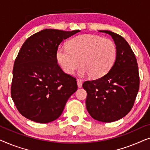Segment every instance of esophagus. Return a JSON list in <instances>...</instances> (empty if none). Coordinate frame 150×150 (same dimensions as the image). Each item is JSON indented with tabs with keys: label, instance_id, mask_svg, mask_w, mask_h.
<instances>
[{
	"label": "esophagus",
	"instance_id": "obj_1",
	"mask_svg": "<svg viewBox=\"0 0 150 150\" xmlns=\"http://www.w3.org/2000/svg\"><path fill=\"white\" fill-rule=\"evenodd\" d=\"M77 81V85H78V87H79V88L82 87V85H83V81L81 79H77L76 80Z\"/></svg>",
	"mask_w": 150,
	"mask_h": 150
}]
</instances>
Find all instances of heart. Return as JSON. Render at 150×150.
<instances>
[{
	"label": "heart",
	"mask_w": 150,
	"mask_h": 150,
	"mask_svg": "<svg viewBox=\"0 0 150 150\" xmlns=\"http://www.w3.org/2000/svg\"><path fill=\"white\" fill-rule=\"evenodd\" d=\"M67 46L59 47L56 57L67 74H74L81 62L80 76L90 75L92 79H99L109 71L116 59V46L110 39L82 35L71 39Z\"/></svg>",
	"instance_id": "obj_1"
}]
</instances>
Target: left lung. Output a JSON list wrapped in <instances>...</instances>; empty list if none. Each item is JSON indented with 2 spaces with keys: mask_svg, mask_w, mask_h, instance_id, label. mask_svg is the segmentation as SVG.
Listing matches in <instances>:
<instances>
[{
  "mask_svg": "<svg viewBox=\"0 0 150 150\" xmlns=\"http://www.w3.org/2000/svg\"><path fill=\"white\" fill-rule=\"evenodd\" d=\"M110 35L117 48L113 66L100 79L85 81L86 107L94 120L112 122L126 115L132 109L139 89L137 59L130 45L120 35L109 30H99Z\"/></svg>",
  "mask_w": 150,
  "mask_h": 150,
  "instance_id": "1",
  "label": "left lung"
}]
</instances>
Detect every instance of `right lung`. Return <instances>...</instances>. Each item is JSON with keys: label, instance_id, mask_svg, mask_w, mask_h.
I'll list each match as a JSON object with an SVG mask.
<instances>
[{"label": "right lung", "instance_id": "add662e5", "mask_svg": "<svg viewBox=\"0 0 150 150\" xmlns=\"http://www.w3.org/2000/svg\"><path fill=\"white\" fill-rule=\"evenodd\" d=\"M81 31L44 29L28 38L16 57L11 94L20 114L37 123L58 119L78 89L75 78L57 63L59 45Z\"/></svg>", "mask_w": 150, "mask_h": 150}]
</instances>
